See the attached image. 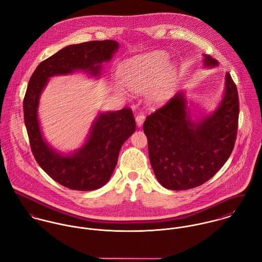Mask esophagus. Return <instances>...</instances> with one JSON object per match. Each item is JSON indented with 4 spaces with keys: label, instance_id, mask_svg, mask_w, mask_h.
Wrapping results in <instances>:
<instances>
[{
    "label": "esophagus",
    "instance_id": "34e87169",
    "mask_svg": "<svg viewBox=\"0 0 262 262\" xmlns=\"http://www.w3.org/2000/svg\"><path fill=\"white\" fill-rule=\"evenodd\" d=\"M136 121H137V124L139 127H141L145 121V115L143 112H140L137 116H136Z\"/></svg>",
    "mask_w": 262,
    "mask_h": 262
}]
</instances>
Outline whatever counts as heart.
Segmentation results:
<instances>
[{
	"instance_id": "b5f03b06",
	"label": "heart",
	"mask_w": 262,
	"mask_h": 262,
	"mask_svg": "<svg viewBox=\"0 0 262 262\" xmlns=\"http://www.w3.org/2000/svg\"><path fill=\"white\" fill-rule=\"evenodd\" d=\"M165 60V54L160 53H148L127 59L119 69L122 85L134 92H142L146 90L156 79ZM117 91L122 95L125 94V91L122 88H117ZM169 94V87L167 85L159 84L152 89L150 97L154 101L159 102L166 99Z\"/></svg>"
}]
</instances>
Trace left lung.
<instances>
[{
  "mask_svg": "<svg viewBox=\"0 0 262 262\" xmlns=\"http://www.w3.org/2000/svg\"><path fill=\"white\" fill-rule=\"evenodd\" d=\"M204 56L206 68L219 64L209 54ZM238 118V91L229 73L226 74L221 103L204 118L191 119L181 91L147 116L144 133L148 139L150 162L160 184L172 190H186L209 180L234 149Z\"/></svg>",
  "mask_w": 262,
  "mask_h": 262,
  "instance_id": "8db88e82",
  "label": "left lung"
}]
</instances>
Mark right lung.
<instances>
[{
	"label": "right lung",
	"instance_id": "1",
	"mask_svg": "<svg viewBox=\"0 0 262 262\" xmlns=\"http://www.w3.org/2000/svg\"><path fill=\"white\" fill-rule=\"evenodd\" d=\"M118 47L109 39L66 47L38 64L27 86L23 100L24 122L33 156L54 181L73 190H95L108 182L122 144L136 130L133 111L123 108L100 113L83 147L63 155L53 150L41 134L37 116L40 94L53 76L76 71L99 76L101 63L110 60Z\"/></svg>",
	"mask_w": 262,
	"mask_h": 262
}]
</instances>
